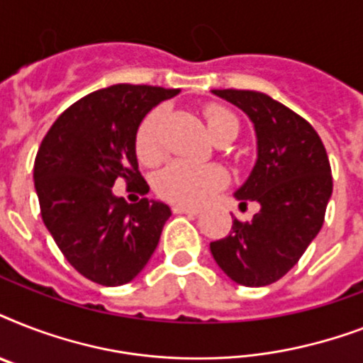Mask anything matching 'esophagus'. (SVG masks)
Returning a JSON list of instances; mask_svg holds the SVG:
<instances>
[{
  "instance_id": "obj_1",
  "label": "esophagus",
  "mask_w": 363,
  "mask_h": 363,
  "mask_svg": "<svg viewBox=\"0 0 363 363\" xmlns=\"http://www.w3.org/2000/svg\"><path fill=\"white\" fill-rule=\"evenodd\" d=\"M199 207L194 205H173V213L175 215H199Z\"/></svg>"
}]
</instances>
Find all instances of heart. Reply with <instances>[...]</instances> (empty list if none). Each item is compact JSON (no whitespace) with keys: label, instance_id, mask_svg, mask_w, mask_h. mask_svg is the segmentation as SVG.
I'll list each match as a JSON object with an SVG mask.
<instances>
[{"label":"heart","instance_id":"1","mask_svg":"<svg viewBox=\"0 0 363 363\" xmlns=\"http://www.w3.org/2000/svg\"><path fill=\"white\" fill-rule=\"evenodd\" d=\"M205 124L213 139L238 133V118L224 107L211 105L203 113ZM162 109H154L143 118L137 130V156L145 164L158 162L162 154L160 141ZM228 181L226 171L216 164H194L184 160H175L165 165L154 179V190L160 198L177 205H198L220 190Z\"/></svg>","mask_w":363,"mask_h":363}]
</instances>
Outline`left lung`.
Returning <instances> with one entry per match:
<instances>
[{
    "label": "left lung",
    "instance_id": "8db88e82",
    "mask_svg": "<svg viewBox=\"0 0 363 363\" xmlns=\"http://www.w3.org/2000/svg\"><path fill=\"white\" fill-rule=\"evenodd\" d=\"M254 124L258 158L235 198L258 201L252 222L233 218L230 235L211 242L224 273L242 286H267L303 256L324 224L332 198V167L309 122L267 94L213 90Z\"/></svg>",
    "mask_w": 363,
    "mask_h": 363
}]
</instances>
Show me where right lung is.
I'll return each instance as SVG.
<instances>
[{
	"instance_id": "right-lung-1",
	"label": "right lung",
	"mask_w": 363,
	"mask_h": 363,
	"mask_svg": "<svg viewBox=\"0 0 363 363\" xmlns=\"http://www.w3.org/2000/svg\"><path fill=\"white\" fill-rule=\"evenodd\" d=\"M175 88L115 84L62 113L43 139L33 181L45 226L65 259L104 286L133 281L158 247L171 209L162 201L130 205L113 184L124 179L147 194L135 137L152 107Z\"/></svg>"
}]
</instances>
